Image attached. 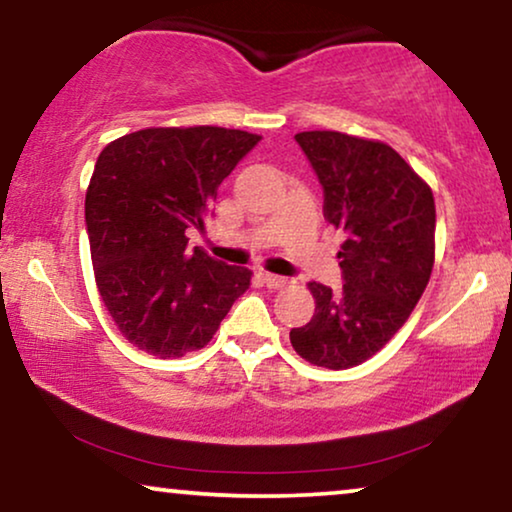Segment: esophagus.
<instances>
[{
  "label": "esophagus",
  "instance_id": "esophagus-1",
  "mask_svg": "<svg viewBox=\"0 0 512 512\" xmlns=\"http://www.w3.org/2000/svg\"><path fill=\"white\" fill-rule=\"evenodd\" d=\"M262 280L266 287H271V290H278V287H285L287 285V278L285 276H276V273H262Z\"/></svg>",
  "mask_w": 512,
  "mask_h": 512
}]
</instances>
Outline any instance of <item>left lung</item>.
Returning <instances> with one entry per match:
<instances>
[{
    "label": "left lung",
    "mask_w": 512,
    "mask_h": 512,
    "mask_svg": "<svg viewBox=\"0 0 512 512\" xmlns=\"http://www.w3.org/2000/svg\"><path fill=\"white\" fill-rule=\"evenodd\" d=\"M325 194L322 213L341 227L343 287L308 283L315 315L290 331L292 348L325 369L376 355L420 301L434 266L436 206L429 185L397 150L341 132L294 136Z\"/></svg>",
    "instance_id": "left-lung-1"
}]
</instances>
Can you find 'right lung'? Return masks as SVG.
Returning <instances> with one entry per match:
<instances>
[{
  "instance_id": "obj_1",
  "label": "right lung",
  "mask_w": 512,
  "mask_h": 512,
  "mask_svg": "<svg viewBox=\"0 0 512 512\" xmlns=\"http://www.w3.org/2000/svg\"><path fill=\"white\" fill-rule=\"evenodd\" d=\"M262 136L225 127H153L97 157L85 227L106 311L134 348L183 357L211 341L250 271L187 250L218 187Z\"/></svg>"
}]
</instances>
